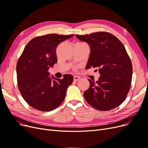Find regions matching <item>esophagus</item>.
<instances>
[{
    "instance_id": "obj_1",
    "label": "esophagus",
    "mask_w": 148,
    "mask_h": 148,
    "mask_svg": "<svg viewBox=\"0 0 148 148\" xmlns=\"http://www.w3.org/2000/svg\"><path fill=\"white\" fill-rule=\"evenodd\" d=\"M80 79V78L79 77H77V76H74L73 77V80L75 82H78Z\"/></svg>"
}]
</instances>
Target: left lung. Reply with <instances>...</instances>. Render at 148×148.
<instances>
[{"instance_id":"obj_1","label":"left lung","mask_w":148,"mask_h":148,"mask_svg":"<svg viewBox=\"0 0 148 148\" xmlns=\"http://www.w3.org/2000/svg\"><path fill=\"white\" fill-rule=\"evenodd\" d=\"M76 37L90 47L86 69L97 68L101 75L96 82L88 79L90 86L84 92V99L99 110L107 111L118 107L127 97L133 73L130 59L123 44L115 36L106 32L76 34Z\"/></svg>"}]
</instances>
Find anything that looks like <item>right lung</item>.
<instances>
[{"label":"right lung","instance_id":"right-lung-1","mask_svg":"<svg viewBox=\"0 0 148 148\" xmlns=\"http://www.w3.org/2000/svg\"><path fill=\"white\" fill-rule=\"evenodd\" d=\"M73 36L44 35L31 39L25 47L16 65L17 82L23 99L34 109L51 111L64 101L73 76L64 75L60 79L48 70L57 62L58 45Z\"/></svg>","mask_w":148,"mask_h":148}]
</instances>
